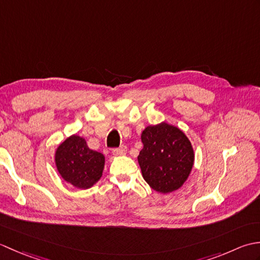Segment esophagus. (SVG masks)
Wrapping results in <instances>:
<instances>
[{
	"instance_id": "obj_1",
	"label": "esophagus",
	"mask_w": 260,
	"mask_h": 260,
	"mask_svg": "<svg viewBox=\"0 0 260 260\" xmlns=\"http://www.w3.org/2000/svg\"><path fill=\"white\" fill-rule=\"evenodd\" d=\"M127 153V147L126 146H120L118 148H115L113 151V154L115 156H121V155H125Z\"/></svg>"
}]
</instances>
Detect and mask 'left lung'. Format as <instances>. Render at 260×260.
<instances>
[{
  "instance_id": "1",
  "label": "left lung",
  "mask_w": 260,
  "mask_h": 260,
  "mask_svg": "<svg viewBox=\"0 0 260 260\" xmlns=\"http://www.w3.org/2000/svg\"><path fill=\"white\" fill-rule=\"evenodd\" d=\"M141 140L137 161L147 184L163 194L179 190L194 164V151L183 131L162 121L145 127Z\"/></svg>"
}]
</instances>
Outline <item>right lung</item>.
I'll return each instance as SVG.
<instances>
[{"mask_svg": "<svg viewBox=\"0 0 260 260\" xmlns=\"http://www.w3.org/2000/svg\"><path fill=\"white\" fill-rule=\"evenodd\" d=\"M54 163L66 182L77 189L86 190L101 180L105 156L90 150L84 137L74 134L58 145Z\"/></svg>", "mask_w": 260, "mask_h": 260, "instance_id": "add662e5", "label": "right lung"}]
</instances>
